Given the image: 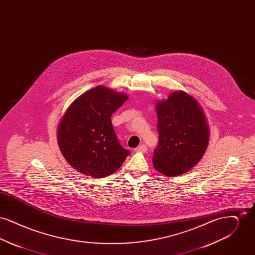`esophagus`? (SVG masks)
I'll list each match as a JSON object with an SVG mask.
<instances>
[{
    "label": "esophagus",
    "instance_id": "1",
    "mask_svg": "<svg viewBox=\"0 0 255 255\" xmlns=\"http://www.w3.org/2000/svg\"><path fill=\"white\" fill-rule=\"evenodd\" d=\"M135 152H146L147 151V147L144 144L142 145L137 146L135 149H134Z\"/></svg>",
    "mask_w": 255,
    "mask_h": 255
}]
</instances>
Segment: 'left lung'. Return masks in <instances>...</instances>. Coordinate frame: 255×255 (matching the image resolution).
<instances>
[{
	"instance_id": "obj_1",
	"label": "left lung",
	"mask_w": 255,
	"mask_h": 255,
	"mask_svg": "<svg viewBox=\"0 0 255 255\" xmlns=\"http://www.w3.org/2000/svg\"><path fill=\"white\" fill-rule=\"evenodd\" d=\"M158 143L154 167L164 176H180L194 167L206 153L209 128L194 97L177 91L156 105Z\"/></svg>"
}]
</instances>
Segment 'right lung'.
<instances>
[{
	"mask_svg": "<svg viewBox=\"0 0 255 255\" xmlns=\"http://www.w3.org/2000/svg\"><path fill=\"white\" fill-rule=\"evenodd\" d=\"M128 99L123 93L97 86L77 97L57 129L66 160L86 176L104 178L122 166L130 151L119 142L111 116Z\"/></svg>",
	"mask_w": 255,
	"mask_h": 255,
	"instance_id": "add662e5",
	"label": "right lung"
}]
</instances>
